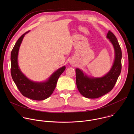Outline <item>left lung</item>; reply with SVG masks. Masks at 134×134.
I'll use <instances>...</instances> for the list:
<instances>
[{
  "label": "left lung",
  "mask_w": 134,
  "mask_h": 134,
  "mask_svg": "<svg viewBox=\"0 0 134 134\" xmlns=\"http://www.w3.org/2000/svg\"><path fill=\"white\" fill-rule=\"evenodd\" d=\"M107 38L112 44L114 51V58L110 70L100 77L87 75L80 68H76V82L80 93L88 99H96L106 94L113 88L121 70L122 52L116 37L109 31Z\"/></svg>",
  "instance_id": "obj_1"
}]
</instances>
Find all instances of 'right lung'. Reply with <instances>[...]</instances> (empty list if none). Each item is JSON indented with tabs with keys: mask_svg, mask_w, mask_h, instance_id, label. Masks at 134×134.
<instances>
[{
	"mask_svg": "<svg viewBox=\"0 0 134 134\" xmlns=\"http://www.w3.org/2000/svg\"><path fill=\"white\" fill-rule=\"evenodd\" d=\"M23 34L15 43L10 55L11 75L18 89L23 96L30 99L41 101L48 98L54 90L59 76L65 71V66L53 72L45 81L35 82L27 78L22 72L18 63V55L21 44L25 34Z\"/></svg>",
	"mask_w": 134,
	"mask_h": 134,
	"instance_id": "obj_1",
	"label": "right lung"
}]
</instances>
